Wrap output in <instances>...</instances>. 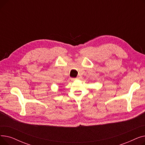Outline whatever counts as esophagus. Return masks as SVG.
Masks as SVG:
<instances>
[{
    "label": "esophagus",
    "mask_w": 145,
    "mask_h": 145,
    "mask_svg": "<svg viewBox=\"0 0 145 145\" xmlns=\"http://www.w3.org/2000/svg\"><path fill=\"white\" fill-rule=\"evenodd\" d=\"M77 79H78V78H72V79H71L72 80H77Z\"/></svg>",
    "instance_id": "esophagus-1"
}]
</instances>
